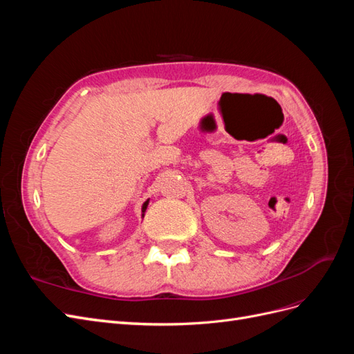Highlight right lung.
<instances>
[{
	"label": "right lung",
	"mask_w": 354,
	"mask_h": 354,
	"mask_svg": "<svg viewBox=\"0 0 354 354\" xmlns=\"http://www.w3.org/2000/svg\"><path fill=\"white\" fill-rule=\"evenodd\" d=\"M146 207H147V201L143 203V212H145V209H146Z\"/></svg>",
	"instance_id": "right-lung-1"
}]
</instances>
